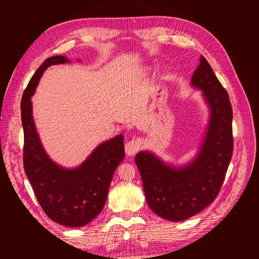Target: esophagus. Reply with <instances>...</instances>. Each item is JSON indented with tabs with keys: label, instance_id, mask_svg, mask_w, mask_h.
Wrapping results in <instances>:
<instances>
[{
	"label": "esophagus",
	"instance_id": "obj_1",
	"mask_svg": "<svg viewBox=\"0 0 259 259\" xmlns=\"http://www.w3.org/2000/svg\"><path fill=\"white\" fill-rule=\"evenodd\" d=\"M141 148V141L140 139H133L129 140L125 145V153L126 156H135L137 152L140 150Z\"/></svg>",
	"mask_w": 259,
	"mask_h": 259
}]
</instances>
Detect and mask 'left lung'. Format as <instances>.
<instances>
[{"instance_id":"left-lung-1","label":"left lung","mask_w":259,"mask_h":259,"mask_svg":"<svg viewBox=\"0 0 259 259\" xmlns=\"http://www.w3.org/2000/svg\"><path fill=\"white\" fill-rule=\"evenodd\" d=\"M191 84L203 91L211 112L197 158L180 169L167 166L148 151L137 153L135 158L148 206L170 222L188 219L216 199L233 156L232 103L203 57L192 74Z\"/></svg>"}]
</instances>
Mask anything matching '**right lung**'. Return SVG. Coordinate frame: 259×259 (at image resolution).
Returning <instances> with one entry per match:
<instances>
[{
	"label": "right lung",
	"instance_id": "right-lung-1",
	"mask_svg": "<svg viewBox=\"0 0 259 259\" xmlns=\"http://www.w3.org/2000/svg\"><path fill=\"white\" fill-rule=\"evenodd\" d=\"M63 56L47 59L33 74L21 101L24 133L23 166L47 216L62 226L81 227L95 219L106 203L115 168L124 158L123 136L103 142L75 169H63L48 157L32 118L31 97L48 67L65 63Z\"/></svg>",
	"mask_w": 259,
	"mask_h": 259
}]
</instances>
